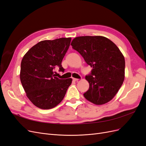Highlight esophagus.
<instances>
[{
  "instance_id": "esophagus-1",
  "label": "esophagus",
  "mask_w": 146,
  "mask_h": 146,
  "mask_svg": "<svg viewBox=\"0 0 146 146\" xmlns=\"http://www.w3.org/2000/svg\"><path fill=\"white\" fill-rule=\"evenodd\" d=\"M79 80L78 78H73V80L74 81H78Z\"/></svg>"
}]
</instances>
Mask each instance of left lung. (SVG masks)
<instances>
[{
  "mask_svg": "<svg viewBox=\"0 0 146 146\" xmlns=\"http://www.w3.org/2000/svg\"><path fill=\"white\" fill-rule=\"evenodd\" d=\"M70 45L92 68L85 77L90 88L84 97L96 105L108 102L124 80L125 59L121 52L113 42L101 36L76 37Z\"/></svg>",
  "mask_w": 146,
  "mask_h": 146,
  "instance_id": "8db88e82",
  "label": "left lung"
}]
</instances>
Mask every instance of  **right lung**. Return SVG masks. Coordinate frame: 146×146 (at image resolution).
I'll return each mask as SVG.
<instances>
[{"label":"right lung","mask_w":146,"mask_h":146,"mask_svg":"<svg viewBox=\"0 0 146 146\" xmlns=\"http://www.w3.org/2000/svg\"><path fill=\"white\" fill-rule=\"evenodd\" d=\"M71 38L44 40L33 46L21 64L20 79L27 98L36 107L48 110L58 105L71 85L72 78L55 77L54 69L64 72L61 65Z\"/></svg>","instance_id":"1"}]
</instances>
